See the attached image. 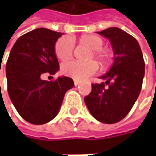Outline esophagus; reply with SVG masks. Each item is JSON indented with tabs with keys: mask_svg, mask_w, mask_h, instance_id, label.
<instances>
[{
	"mask_svg": "<svg viewBox=\"0 0 156 156\" xmlns=\"http://www.w3.org/2000/svg\"><path fill=\"white\" fill-rule=\"evenodd\" d=\"M80 84V81H78V80H74V85L75 86H78Z\"/></svg>",
	"mask_w": 156,
	"mask_h": 156,
	"instance_id": "1",
	"label": "esophagus"
}]
</instances>
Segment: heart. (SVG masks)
I'll return each mask as SVG.
<instances>
[{
  "label": "heart",
  "instance_id": "b5f03b06",
  "mask_svg": "<svg viewBox=\"0 0 156 156\" xmlns=\"http://www.w3.org/2000/svg\"><path fill=\"white\" fill-rule=\"evenodd\" d=\"M80 41L89 48L91 50L90 57H94L100 65L107 66L110 59V55L108 51L102 49L104 41L103 40L92 34H86L80 38ZM74 50V41L72 38L65 36L60 38L55 45V54L57 58L62 61L69 59ZM62 73L69 78H74L76 80H83L87 78L94 75L98 71V66L95 62H78L75 60L65 62L61 67Z\"/></svg>",
  "mask_w": 156,
  "mask_h": 156
}]
</instances>
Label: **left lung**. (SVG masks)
<instances>
[{
	"mask_svg": "<svg viewBox=\"0 0 156 156\" xmlns=\"http://www.w3.org/2000/svg\"><path fill=\"white\" fill-rule=\"evenodd\" d=\"M98 33L109 40L114 63L100 77L105 82L92 84V90L84 100L97 120L115 124L130 112L140 94L144 61L137 41L123 30L111 27Z\"/></svg>",
	"mask_w": 156,
	"mask_h": 156,
	"instance_id": "left-lung-1",
	"label": "left lung"
}]
</instances>
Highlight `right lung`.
Listing matches in <instances>:
<instances>
[{
  "label": "right lung",
  "instance_id": "add662e5",
  "mask_svg": "<svg viewBox=\"0 0 156 156\" xmlns=\"http://www.w3.org/2000/svg\"><path fill=\"white\" fill-rule=\"evenodd\" d=\"M63 33L45 28L35 29L20 37L7 63L8 94L20 115L33 125L52 120L58 113L65 93L74 87L73 79L59 77L41 79L45 73L59 69L55 44Z\"/></svg>",
  "mask_w": 156,
  "mask_h": 156
}]
</instances>
